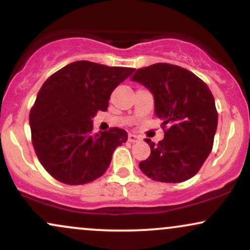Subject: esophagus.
Listing matches in <instances>:
<instances>
[{
  "label": "esophagus",
  "instance_id": "esophagus-1",
  "mask_svg": "<svg viewBox=\"0 0 250 250\" xmlns=\"http://www.w3.org/2000/svg\"><path fill=\"white\" fill-rule=\"evenodd\" d=\"M128 141L131 142V143L137 142V141H140V137L137 136V135H135V134H129L128 135Z\"/></svg>",
  "mask_w": 250,
  "mask_h": 250
}]
</instances>
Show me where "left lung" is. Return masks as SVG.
Listing matches in <instances>:
<instances>
[{"mask_svg": "<svg viewBox=\"0 0 250 250\" xmlns=\"http://www.w3.org/2000/svg\"><path fill=\"white\" fill-rule=\"evenodd\" d=\"M130 79L150 90L155 115L169 127L159 145L146 139L151 153L140 162L142 173L167 183L193 177L210 154L217 128L210 89L191 71L169 63L137 69Z\"/></svg>", "mask_w": 250, "mask_h": 250, "instance_id": "obj_1", "label": "left lung"}]
</instances>
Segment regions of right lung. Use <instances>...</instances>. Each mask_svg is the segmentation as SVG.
<instances>
[{"mask_svg":"<svg viewBox=\"0 0 250 250\" xmlns=\"http://www.w3.org/2000/svg\"><path fill=\"white\" fill-rule=\"evenodd\" d=\"M134 70L76 61L43 83L29 125L37 157L54 179L84 185L105 173L128 134L119 128L93 134V117L107 110L114 89Z\"/></svg>","mask_w":250,"mask_h":250,"instance_id":"add662e5","label":"right lung"}]
</instances>
